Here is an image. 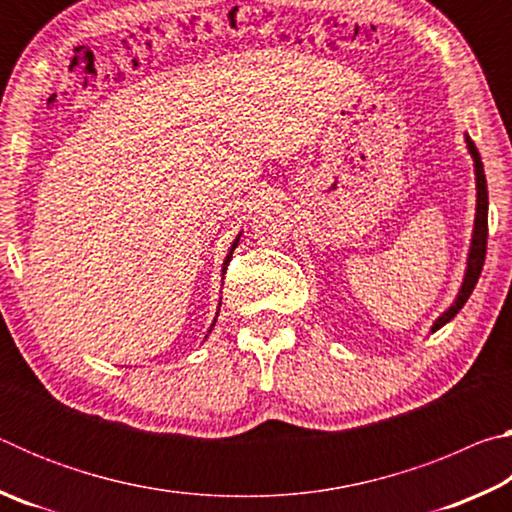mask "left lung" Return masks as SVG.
Here are the masks:
<instances>
[{
  "label": "left lung",
  "mask_w": 512,
  "mask_h": 512,
  "mask_svg": "<svg viewBox=\"0 0 512 512\" xmlns=\"http://www.w3.org/2000/svg\"><path fill=\"white\" fill-rule=\"evenodd\" d=\"M465 144L467 151L472 155L474 162V180H476V214H474V230H472V239H470V250H467V262H465V273H463V282L461 289H458L456 298L452 305H449L443 314H440L436 320H433L431 332H436L443 325H447L458 311L463 309L467 298L472 296V291L479 282L481 268H483V259H485V246H488V185H485V173H483V162L481 155L476 151L474 142L470 140V135L465 133Z\"/></svg>",
  "instance_id": "8db88e82"
}]
</instances>
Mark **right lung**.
<instances>
[{
	"label": "right lung",
	"instance_id": "obj_1",
	"mask_svg": "<svg viewBox=\"0 0 512 512\" xmlns=\"http://www.w3.org/2000/svg\"><path fill=\"white\" fill-rule=\"evenodd\" d=\"M239 237H241V232L237 235V239L232 241V246H230V250H228V255H225V259H223V266H221V275H225V271H228V264H230V259H232V253H235V248H237V244H239ZM223 280V277H221ZM219 307H221V302H219ZM216 316H219V311H216ZM216 316H214V323H216ZM214 323L210 325V329H207V334L212 332L214 329ZM207 334H205V339H207Z\"/></svg>",
	"mask_w": 512,
	"mask_h": 512
}]
</instances>
